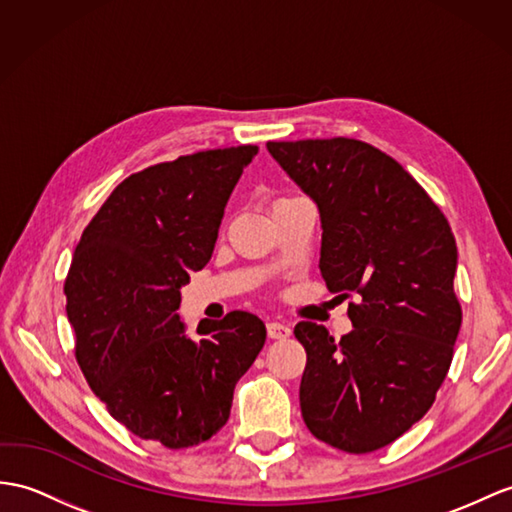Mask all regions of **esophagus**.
Listing matches in <instances>:
<instances>
[{"instance_id": "34e87169", "label": "esophagus", "mask_w": 512, "mask_h": 512, "mask_svg": "<svg viewBox=\"0 0 512 512\" xmlns=\"http://www.w3.org/2000/svg\"><path fill=\"white\" fill-rule=\"evenodd\" d=\"M267 334H269V339H286V336H291V328L284 326V323H280V321H269Z\"/></svg>"}]
</instances>
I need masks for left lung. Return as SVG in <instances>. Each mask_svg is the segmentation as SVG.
<instances>
[{
	"label": "left lung",
	"instance_id": "obj_1",
	"mask_svg": "<svg viewBox=\"0 0 512 512\" xmlns=\"http://www.w3.org/2000/svg\"><path fill=\"white\" fill-rule=\"evenodd\" d=\"M267 149L317 202L321 278L352 299L354 330L341 341L313 321L295 326L304 423L336 450H380L428 413L452 365L463 321L452 228L400 162L369 143L336 136Z\"/></svg>",
	"mask_w": 512,
	"mask_h": 512
}]
</instances>
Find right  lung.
Returning <instances> with one entry per match:
<instances>
[{"instance_id":"add662e5","label":"right lung","mask_w":512,"mask_h":512,"mask_svg":"<svg viewBox=\"0 0 512 512\" xmlns=\"http://www.w3.org/2000/svg\"><path fill=\"white\" fill-rule=\"evenodd\" d=\"M256 145L208 149L136 171L84 228L65 280L76 360L108 413L132 434L184 450L230 417L234 386L263 350L245 310L197 328L180 286L213 256L223 208Z\"/></svg>"}]
</instances>
